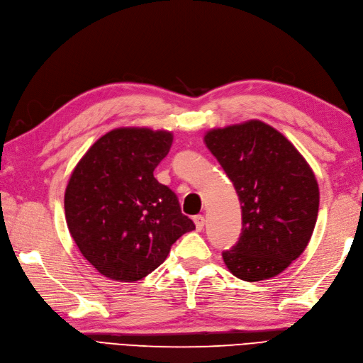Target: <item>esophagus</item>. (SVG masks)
I'll use <instances>...</instances> for the list:
<instances>
[{"label": "esophagus", "mask_w": 363, "mask_h": 363, "mask_svg": "<svg viewBox=\"0 0 363 363\" xmlns=\"http://www.w3.org/2000/svg\"><path fill=\"white\" fill-rule=\"evenodd\" d=\"M193 220H194V225H196L198 231L203 230V224H206V219H203L202 215H196V216L193 218Z\"/></svg>", "instance_id": "34e87169"}]
</instances>
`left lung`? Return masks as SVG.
<instances>
[{
    "instance_id": "left-lung-1",
    "label": "left lung",
    "mask_w": 363,
    "mask_h": 363,
    "mask_svg": "<svg viewBox=\"0 0 363 363\" xmlns=\"http://www.w3.org/2000/svg\"><path fill=\"white\" fill-rule=\"evenodd\" d=\"M203 141L242 210L238 242L222 252L228 270L247 282L282 273L303 253L318 219L319 187L310 165L261 121L211 130Z\"/></svg>"
}]
</instances>
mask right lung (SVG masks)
Segmentation results:
<instances>
[{
    "mask_svg": "<svg viewBox=\"0 0 363 363\" xmlns=\"http://www.w3.org/2000/svg\"><path fill=\"white\" fill-rule=\"evenodd\" d=\"M172 143L164 130L115 128L89 148L70 176L64 196L69 231L82 256L108 279L145 277L194 230L176 194L153 176Z\"/></svg>",
    "mask_w": 363,
    "mask_h": 363,
    "instance_id": "add662e5",
    "label": "right lung"
}]
</instances>
